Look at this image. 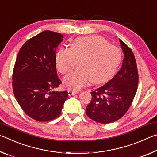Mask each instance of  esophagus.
<instances>
[{
    "mask_svg": "<svg viewBox=\"0 0 157 157\" xmlns=\"http://www.w3.org/2000/svg\"><path fill=\"white\" fill-rule=\"evenodd\" d=\"M68 94L69 95H74L77 94H79L78 91H72V90H68Z\"/></svg>",
    "mask_w": 157,
    "mask_h": 157,
    "instance_id": "obj_1",
    "label": "esophagus"
}]
</instances>
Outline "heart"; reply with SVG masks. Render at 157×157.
Wrapping results in <instances>:
<instances>
[{
    "instance_id": "obj_1",
    "label": "heart",
    "mask_w": 157,
    "mask_h": 157,
    "mask_svg": "<svg viewBox=\"0 0 157 157\" xmlns=\"http://www.w3.org/2000/svg\"><path fill=\"white\" fill-rule=\"evenodd\" d=\"M121 53L116 46L97 35L76 39L71 48H62L55 57L57 70L66 74L79 63V69L66 76L63 84L69 89L79 90L90 82L98 84L107 82L118 68Z\"/></svg>"
}]
</instances>
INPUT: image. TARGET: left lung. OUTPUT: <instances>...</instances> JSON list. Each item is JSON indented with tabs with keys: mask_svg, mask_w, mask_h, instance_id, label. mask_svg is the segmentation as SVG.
Here are the masks:
<instances>
[{
	"mask_svg": "<svg viewBox=\"0 0 157 157\" xmlns=\"http://www.w3.org/2000/svg\"><path fill=\"white\" fill-rule=\"evenodd\" d=\"M120 43L124 53L121 68L107 84L91 93L92 99L86 109L89 118L102 124L122 118L129 109L137 91L139 73L134 53L121 39Z\"/></svg>",
	"mask_w": 157,
	"mask_h": 157,
	"instance_id": "1",
	"label": "left lung"
}]
</instances>
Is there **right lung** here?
I'll list each match as a JSON object with an SVG mask.
<instances>
[{
  "mask_svg": "<svg viewBox=\"0 0 157 157\" xmlns=\"http://www.w3.org/2000/svg\"><path fill=\"white\" fill-rule=\"evenodd\" d=\"M63 36L45 30L32 37L21 48L12 73V88L20 107L39 122L59 116L67 91H52L62 83L58 78L55 51Z\"/></svg>",
  "mask_w": 157,
  "mask_h": 157,
  "instance_id": "1",
  "label": "right lung"
}]
</instances>
